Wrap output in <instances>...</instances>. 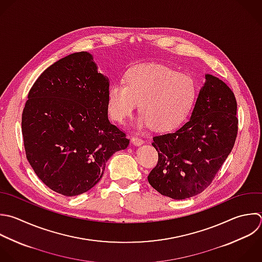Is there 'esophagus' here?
<instances>
[{"label": "esophagus", "mask_w": 262, "mask_h": 262, "mask_svg": "<svg viewBox=\"0 0 262 262\" xmlns=\"http://www.w3.org/2000/svg\"><path fill=\"white\" fill-rule=\"evenodd\" d=\"M131 141H132V143H133L134 145H136V146H139V145H141V144L143 143V140H142L141 138L137 137V136H133L132 139H131Z\"/></svg>", "instance_id": "esophagus-1"}]
</instances>
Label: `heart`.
I'll return each mask as SVG.
<instances>
[{
	"label": "heart",
	"mask_w": 262,
	"mask_h": 262,
	"mask_svg": "<svg viewBox=\"0 0 262 262\" xmlns=\"http://www.w3.org/2000/svg\"><path fill=\"white\" fill-rule=\"evenodd\" d=\"M195 96V82L188 74L163 66H137L125 73L123 84L110 87L106 107L114 121L124 123L138 101L139 125L169 130L187 118Z\"/></svg>",
	"instance_id": "heart-1"
}]
</instances>
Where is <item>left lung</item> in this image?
Returning a JSON list of instances; mask_svg holds the SVG:
<instances>
[{
    "mask_svg": "<svg viewBox=\"0 0 262 262\" xmlns=\"http://www.w3.org/2000/svg\"><path fill=\"white\" fill-rule=\"evenodd\" d=\"M189 121L155 135L159 161L147 180L161 194L183 200L210 185L230 154L237 133L236 100L217 77L205 75Z\"/></svg>",
    "mask_w": 262,
    "mask_h": 262,
    "instance_id": "1",
    "label": "left lung"
}]
</instances>
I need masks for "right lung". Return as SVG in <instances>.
<instances>
[{"label":"right lung","instance_id":"add662e5","mask_svg":"<svg viewBox=\"0 0 262 262\" xmlns=\"http://www.w3.org/2000/svg\"><path fill=\"white\" fill-rule=\"evenodd\" d=\"M110 81L93 56L77 52L50 66L33 85L23 113L27 158L52 190L74 196L102 177L129 139L107 117Z\"/></svg>","mask_w":262,"mask_h":262}]
</instances>
